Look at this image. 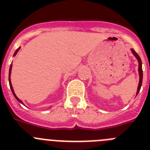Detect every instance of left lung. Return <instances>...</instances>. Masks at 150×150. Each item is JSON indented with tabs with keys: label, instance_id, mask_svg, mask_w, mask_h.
Returning a JSON list of instances; mask_svg holds the SVG:
<instances>
[{
	"label": "left lung",
	"instance_id": "8db88e82",
	"mask_svg": "<svg viewBox=\"0 0 150 150\" xmlns=\"http://www.w3.org/2000/svg\"><path fill=\"white\" fill-rule=\"evenodd\" d=\"M132 53L134 54L135 57H136V59L138 60L139 62V75H140V82H139V85H138V88H137V95L139 93V91H140V88H141V86H142V81H143V70H142V62H141V59H140V56L137 55V53L134 50V49H132Z\"/></svg>",
	"mask_w": 150,
	"mask_h": 150
}]
</instances>
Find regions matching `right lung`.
<instances>
[{"label": "right lung", "instance_id": "1", "mask_svg": "<svg viewBox=\"0 0 150 150\" xmlns=\"http://www.w3.org/2000/svg\"><path fill=\"white\" fill-rule=\"evenodd\" d=\"M19 49H20V47H19V48H18V49H17L16 50L15 53H14V55H16V53H17V52H18V50H19ZM11 69H12V64H11V65H10V71H9V83H10V88H11L12 92H13V95H14V97H15L16 98V100H18V102H20V103H22V104H23V103H22V100H21L20 99H18V98H17V96H16V95H15V93H14V91H13V86H12L11 82H10V74H11Z\"/></svg>", "mask_w": 150, "mask_h": 150}]
</instances>
